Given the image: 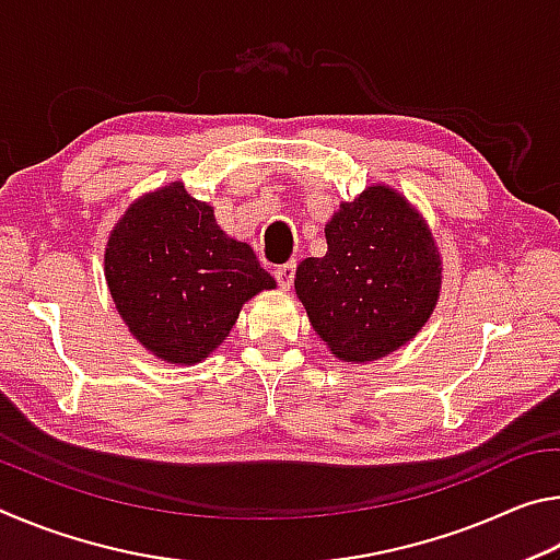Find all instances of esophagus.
Masks as SVG:
<instances>
[{"label": "esophagus", "instance_id": "1", "mask_svg": "<svg viewBox=\"0 0 560 560\" xmlns=\"http://www.w3.org/2000/svg\"><path fill=\"white\" fill-rule=\"evenodd\" d=\"M273 277H277L281 289H291L293 277H296V261L281 264V267H277V271H273Z\"/></svg>", "mask_w": 560, "mask_h": 560}]
</instances>
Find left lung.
I'll return each mask as SVG.
<instances>
[{"label":"left lung","instance_id":"obj_1","mask_svg":"<svg viewBox=\"0 0 560 560\" xmlns=\"http://www.w3.org/2000/svg\"><path fill=\"white\" fill-rule=\"evenodd\" d=\"M326 257L299 264L296 296L338 360L368 363L417 336L438 306L442 259L422 214L387 185L340 202Z\"/></svg>","mask_w":560,"mask_h":560}]
</instances>
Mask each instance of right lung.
Segmentation results:
<instances>
[{"label": "right lung", "instance_id": "obj_1", "mask_svg": "<svg viewBox=\"0 0 560 560\" xmlns=\"http://www.w3.org/2000/svg\"><path fill=\"white\" fill-rule=\"evenodd\" d=\"M106 281L140 346L195 365L224 343L246 301L277 289L246 242L226 236L207 202L170 183L132 202L106 244Z\"/></svg>", "mask_w": 560, "mask_h": 560}]
</instances>
